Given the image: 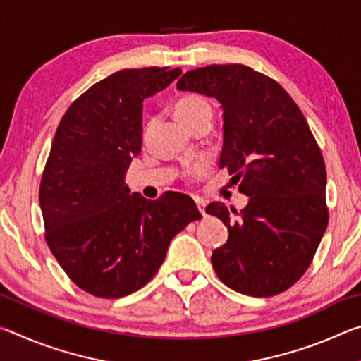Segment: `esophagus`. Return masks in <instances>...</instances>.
<instances>
[{"label": "esophagus", "instance_id": "1", "mask_svg": "<svg viewBox=\"0 0 361 361\" xmlns=\"http://www.w3.org/2000/svg\"><path fill=\"white\" fill-rule=\"evenodd\" d=\"M195 205H197V209H199V212H200V215H202V216L205 218V216H207V212H205V207H207V204L204 202V200L195 199Z\"/></svg>", "mask_w": 361, "mask_h": 361}]
</instances>
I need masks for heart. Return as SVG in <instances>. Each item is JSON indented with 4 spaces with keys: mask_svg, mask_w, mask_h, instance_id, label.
<instances>
[{
    "mask_svg": "<svg viewBox=\"0 0 361 361\" xmlns=\"http://www.w3.org/2000/svg\"><path fill=\"white\" fill-rule=\"evenodd\" d=\"M173 113L176 116V119H178L183 126H186L189 129V127L195 124V122H197L199 119L207 118V116L210 118L212 108L209 105V102L202 99V97L185 95L175 103ZM204 170H205L204 166H195L194 169L188 170L186 176L189 180H195V178H199L200 175H202Z\"/></svg>",
    "mask_w": 361,
    "mask_h": 361,
    "instance_id": "heart-1",
    "label": "heart"
}]
</instances>
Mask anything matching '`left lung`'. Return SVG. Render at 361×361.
Instances as JSON below:
<instances>
[{
    "label": "left lung",
    "mask_w": 361,
    "mask_h": 361,
    "mask_svg": "<svg viewBox=\"0 0 361 361\" xmlns=\"http://www.w3.org/2000/svg\"><path fill=\"white\" fill-rule=\"evenodd\" d=\"M176 89L221 103L219 167L250 197L240 212L221 202L205 209L229 231L212 255L218 279L248 296L283 293L307 271L329 218L325 161L307 121L282 85L247 65L186 71Z\"/></svg>",
    "instance_id": "1"
}]
</instances>
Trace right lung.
Listing matches in <instances>:
<instances>
[{
    "label": "right lung",
    "instance_id": "add662e5",
    "mask_svg": "<svg viewBox=\"0 0 361 361\" xmlns=\"http://www.w3.org/2000/svg\"><path fill=\"white\" fill-rule=\"evenodd\" d=\"M180 75L169 66L116 71L71 103L54 135L39 185L44 237L89 295L116 299L142 288L170 240L202 218L185 194L148 200L126 185L142 151L143 100Z\"/></svg>",
    "mask_w": 361,
    "mask_h": 361
}]
</instances>
